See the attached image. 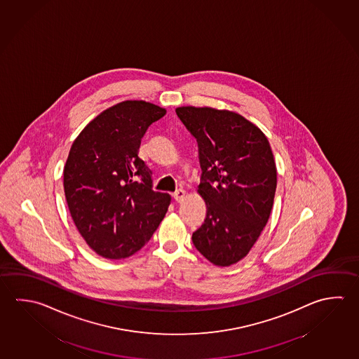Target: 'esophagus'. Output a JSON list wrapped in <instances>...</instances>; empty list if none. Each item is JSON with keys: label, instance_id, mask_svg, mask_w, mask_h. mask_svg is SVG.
Wrapping results in <instances>:
<instances>
[{"label": "esophagus", "instance_id": "obj_1", "mask_svg": "<svg viewBox=\"0 0 359 359\" xmlns=\"http://www.w3.org/2000/svg\"><path fill=\"white\" fill-rule=\"evenodd\" d=\"M173 198L176 200L177 203H183L184 198H186V191L183 189H178L175 194H173Z\"/></svg>", "mask_w": 359, "mask_h": 359}]
</instances>
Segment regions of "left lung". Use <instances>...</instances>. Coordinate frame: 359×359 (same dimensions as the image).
<instances>
[{"instance_id":"1","label":"left lung","mask_w":359,"mask_h":359,"mask_svg":"<svg viewBox=\"0 0 359 359\" xmlns=\"http://www.w3.org/2000/svg\"><path fill=\"white\" fill-rule=\"evenodd\" d=\"M198 145V195L206 217L192 234L196 249L217 267L241 261L258 241L273 206L277 168L264 133L241 114L214 107L176 109Z\"/></svg>"}]
</instances>
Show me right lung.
Masks as SVG:
<instances>
[{
    "mask_svg": "<svg viewBox=\"0 0 359 359\" xmlns=\"http://www.w3.org/2000/svg\"><path fill=\"white\" fill-rule=\"evenodd\" d=\"M165 112L126 100L98 114L71 147L63 170L67 205L79 234L104 258L137 253L170 205V195L151 189V170L137 156L145 131Z\"/></svg>",
    "mask_w": 359,
    "mask_h": 359,
    "instance_id": "add662e5",
    "label": "right lung"
}]
</instances>
